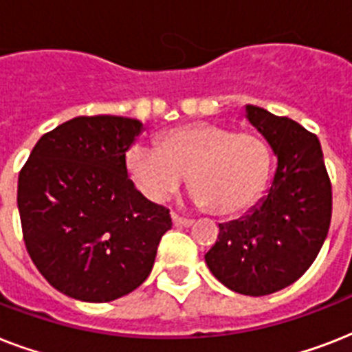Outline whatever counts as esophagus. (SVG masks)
Returning <instances> with one entry per match:
<instances>
[{
    "label": "esophagus",
    "instance_id": "34e87169",
    "mask_svg": "<svg viewBox=\"0 0 352 352\" xmlns=\"http://www.w3.org/2000/svg\"><path fill=\"white\" fill-rule=\"evenodd\" d=\"M171 219H173V225L177 226H192L193 225V219H188V217H182V215L179 214H171Z\"/></svg>",
    "mask_w": 352,
    "mask_h": 352
}]
</instances>
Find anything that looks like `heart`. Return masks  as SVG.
<instances>
[{"label":"heart","instance_id":"1","mask_svg":"<svg viewBox=\"0 0 352 352\" xmlns=\"http://www.w3.org/2000/svg\"><path fill=\"white\" fill-rule=\"evenodd\" d=\"M126 170L151 203L168 201L188 175L195 203L215 215H235L261 195L270 170V148L259 133L204 122L186 124L166 131L159 149L131 146Z\"/></svg>","mask_w":352,"mask_h":352}]
</instances>
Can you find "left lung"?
Returning a JSON list of instances; mask_svg holds the SVG:
<instances>
[{"mask_svg":"<svg viewBox=\"0 0 352 352\" xmlns=\"http://www.w3.org/2000/svg\"><path fill=\"white\" fill-rule=\"evenodd\" d=\"M246 117L278 155L276 175L250 214L219 225L204 259L228 289L267 296L300 279L322 250L333 215V184L314 133L257 106H246Z\"/></svg>","mask_w":352,"mask_h":352,"instance_id":"1","label":"left lung"}]
</instances>
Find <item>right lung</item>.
Wrapping results in <instances>:
<instances>
[{"label":"right lung","mask_w":352,"mask_h":352,"mask_svg":"<svg viewBox=\"0 0 352 352\" xmlns=\"http://www.w3.org/2000/svg\"><path fill=\"white\" fill-rule=\"evenodd\" d=\"M135 118L76 117L36 142L18 177L23 241L40 274L74 300L113 301L146 281L170 210L138 192L126 151Z\"/></svg>","instance_id":"obj_1"}]
</instances>
